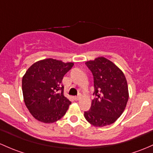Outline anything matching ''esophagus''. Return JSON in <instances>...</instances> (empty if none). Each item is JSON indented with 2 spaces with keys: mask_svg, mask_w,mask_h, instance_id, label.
I'll list each match as a JSON object with an SVG mask.
<instances>
[{
  "mask_svg": "<svg viewBox=\"0 0 153 153\" xmlns=\"http://www.w3.org/2000/svg\"><path fill=\"white\" fill-rule=\"evenodd\" d=\"M80 98H81V97H80V96H77V97H74V100H75V101H78V100H79Z\"/></svg>",
  "mask_w": 153,
  "mask_h": 153,
  "instance_id": "34e87169",
  "label": "esophagus"
}]
</instances>
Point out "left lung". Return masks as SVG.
<instances>
[{
    "label": "left lung",
    "instance_id": "left-lung-1",
    "mask_svg": "<svg viewBox=\"0 0 153 153\" xmlns=\"http://www.w3.org/2000/svg\"><path fill=\"white\" fill-rule=\"evenodd\" d=\"M94 78V99L84 117L96 127L114 123L126 107L128 88L123 72L113 62L104 57L86 62Z\"/></svg>",
    "mask_w": 153,
    "mask_h": 153
}]
</instances>
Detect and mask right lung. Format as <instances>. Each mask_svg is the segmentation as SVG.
<instances>
[{
  "mask_svg": "<svg viewBox=\"0 0 153 153\" xmlns=\"http://www.w3.org/2000/svg\"><path fill=\"white\" fill-rule=\"evenodd\" d=\"M73 63L47 59L39 61L22 77L24 102L36 120L53 123L63 117L71 102L64 97L62 79Z\"/></svg>",
  "mask_w": 153,
  "mask_h": 153,
  "instance_id": "obj_1",
  "label": "right lung"
}]
</instances>
